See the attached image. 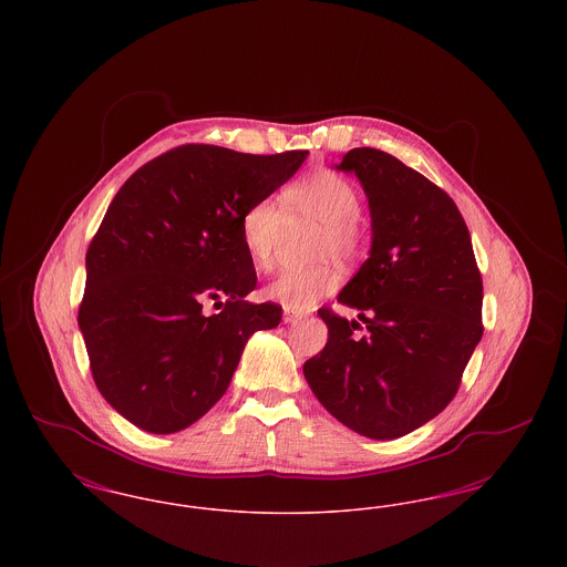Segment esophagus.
I'll return each instance as SVG.
<instances>
[{
  "mask_svg": "<svg viewBox=\"0 0 567 567\" xmlns=\"http://www.w3.org/2000/svg\"><path fill=\"white\" fill-rule=\"evenodd\" d=\"M299 319H303V315H301V312L291 310V308H285V315H282V321H285V323H297Z\"/></svg>",
  "mask_w": 567,
  "mask_h": 567,
  "instance_id": "34e87169",
  "label": "esophagus"
}]
</instances>
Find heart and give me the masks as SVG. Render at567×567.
I'll list each match as a JSON object with an SVG mask.
<instances>
[{"mask_svg":"<svg viewBox=\"0 0 567 567\" xmlns=\"http://www.w3.org/2000/svg\"><path fill=\"white\" fill-rule=\"evenodd\" d=\"M361 197L349 178L336 172H319L280 193V206L271 199L250 204L240 216V238L250 264L270 270L289 229L319 225L312 238V259H354L363 250L359 225ZM340 287V271L331 264L278 274L264 289V297L285 308L306 312Z\"/></svg>","mask_w":567,"mask_h":567,"instance_id":"obj_1","label":"heart"}]
</instances>
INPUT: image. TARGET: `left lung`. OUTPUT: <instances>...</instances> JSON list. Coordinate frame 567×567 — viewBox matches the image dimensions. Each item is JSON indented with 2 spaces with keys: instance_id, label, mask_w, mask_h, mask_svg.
<instances>
[{
  "instance_id": "obj_1",
  "label": "left lung",
  "mask_w": 567,
  "mask_h": 567,
  "mask_svg": "<svg viewBox=\"0 0 567 567\" xmlns=\"http://www.w3.org/2000/svg\"><path fill=\"white\" fill-rule=\"evenodd\" d=\"M338 169L354 172L372 215L370 257L338 296L364 324L321 308L329 338L303 377L352 432L391 440L457 395L485 329L483 278L446 190L378 148H352Z\"/></svg>"
}]
</instances>
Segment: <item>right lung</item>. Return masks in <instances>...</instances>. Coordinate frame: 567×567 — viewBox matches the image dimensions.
Instances as JSON below:
<instances>
[{
    "label": "right lung",
    "mask_w": 567,
    "mask_h": 567,
    "mask_svg": "<svg viewBox=\"0 0 567 567\" xmlns=\"http://www.w3.org/2000/svg\"><path fill=\"white\" fill-rule=\"evenodd\" d=\"M306 155L185 144L142 165L114 195L86 250L79 324L100 393L135 427L193 425L225 395L246 340L280 323L278 303L244 299L257 274L240 216ZM210 300L213 316L203 310Z\"/></svg>",
    "instance_id": "obj_1"
}]
</instances>
